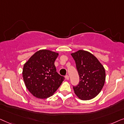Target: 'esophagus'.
Returning <instances> with one entry per match:
<instances>
[{
	"mask_svg": "<svg viewBox=\"0 0 124 124\" xmlns=\"http://www.w3.org/2000/svg\"><path fill=\"white\" fill-rule=\"evenodd\" d=\"M66 79L67 80H69V75L66 76Z\"/></svg>",
	"mask_w": 124,
	"mask_h": 124,
	"instance_id": "34e87169",
	"label": "esophagus"
}]
</instances>
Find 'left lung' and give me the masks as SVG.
Listing matches in <instances>:
<instances>
[{"label":"left lung","mask_w":124,"mask_h":124,"mask_svg":"<svg viewBox=\"0 0 124 124\" xmlns=\"http://www.w3.org/2000/svg\"><path fill=\"white\" fill-rule=\"evenodd\" d=\"M71 55L75 61L80 79L78 85L73 86L74 92L82 100L92 99L104 85L105 69L96 57L87 51L79 50Z\"/></svg>","instance_id":"8db88e82"}]
</instances>
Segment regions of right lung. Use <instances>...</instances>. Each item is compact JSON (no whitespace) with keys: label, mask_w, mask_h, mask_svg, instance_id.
<instances>
[{"label":"right lung","mask_w":124,"mask_h":124,"mask_svg":"<svg viewBox=\"0 0 124 124\" xmlns=\"http://www.w3.org/2000/svg\"><path fill=\"white\" fill-rule=\"evenodd\" d=\"M58 53L49 50L36 52L24 64L23 77L26 88L36 98L46 99L53 95L65 78L54 65Z\"/></svg>","instance_id":"add662e5"}]
</instances>
